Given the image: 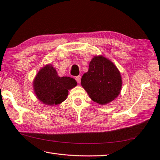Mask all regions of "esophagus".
<instances>
[{
    "mask_svg": "<svg viewBox=\"0 0 160 160\" xmlns=\"http://www.w3.org/2000/svg\"><path fill=\"white\" fill-rule=\"evenodd\" d=\"M80 79H81L80 76H78L76 77V80L78 83H80Z\"/></svg>",
    "mask_w": 160,
    "mask_h": 160,
    "instance_id": "34e87169",
    "label": "esophagus"
}]
</instances>
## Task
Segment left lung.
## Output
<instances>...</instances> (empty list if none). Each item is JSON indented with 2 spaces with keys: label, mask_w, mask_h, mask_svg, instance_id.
<instances>
[{
  "label": "left lung",
  "mask_w": 160,
  "mask_h": 160,
  "mask_svg": "<svg viewBox=\"0 0 160 160\" xmlns=\"http://www.w3.org/2000/svg\"><path fill=\"white\" fill-rule=\"evenodd\" d=\"M81 84L91 99L100 104L111 102L120 94L122 82L117 67L106 58L95 56L89 63Z\"/></svg>",
  "instance_id": "left-lung-1"
}]
</instances>
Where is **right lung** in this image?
<instances>
[{
    "label": "right lung",
    "mask_w": 160,
    "mask_h": 160,
    "mask_svg": "<svg viewBox=\"0 0 160 160\" xmlns=\"http://www.w3.org/2000/svg\"><path fill=\"white\" fill-rule=\"evenodd\" d=\"M76 85L77 82L72 78L59 77L51 64L40 69L33 81V88L38 99L52 106L65 100L68 90Z\"/></svg>",
    "instance_id": "add662e5"
}]
</instances>
